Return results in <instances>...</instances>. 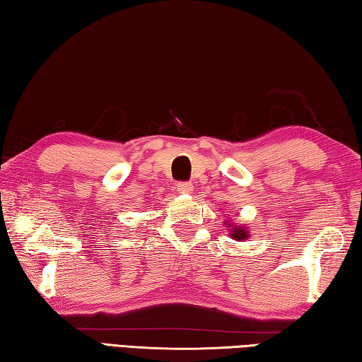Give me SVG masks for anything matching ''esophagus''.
Listing matches in <instances>:
<instances>
[{"instance_id": "34e87169", "label": "esophagus", "mask_w": 362, "mask_h": 362, "mask_svg": "<svg viewBox=\"0 0 362 362\" xmlns=\"http://www.w3.org/2000/svg\"><path fill=\"white\" fill-rule=\"evenodd\" d=\"M193 189H194L193 183H189V182H182L177 185V191H179L180 194H191L193 193Z\"/></svg>"}]
</instances>
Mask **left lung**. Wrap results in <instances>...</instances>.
<instances>
[{"mask_svg": "<svg viewBox=\"0 0 362 362\" xmlns=\"http://www.w3.org/2000/svg\"><path fill=\"white\" fill-rule=\"evenodd\" d=\"M226 224H227V227H228V230H230V236L233 238V240H236V241H244V240H249V230L245 228V226H236L235 222H232V221H226Z\"/></svg>", "mask_w": 362, "mask_h": 362, "instance_id": "1", "label": "left lung"}]
</instances>
